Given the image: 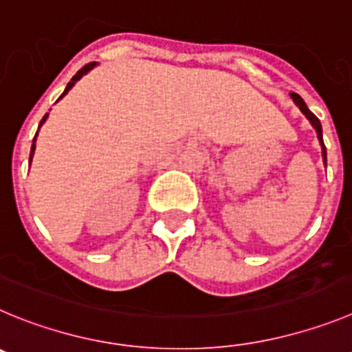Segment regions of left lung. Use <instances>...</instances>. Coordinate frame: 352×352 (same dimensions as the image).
Listing matches in <instances>:
<instances>
[{
    "label": "left lung",
    "mask_w": 352,
    "mask_h": 352,
    "mask_svg": "<svg viewBox=\"0 0 352 352\" xmlns=\"http://www.w3.org/2000/svg\"><path fill=\"white\" fill-rule=\"evenodd\" d=\"M291 98H293L294 103H296V105L300 107V110H302V112L305 113V117L310 121V124L314 126L316 131H318V138H319V142H321V145H322V157H324V163H326V147H324V142H322V128H321V122H319V119L314 116V113H312L309 109H307L305 101H303L302 98L298 96V94H296V93H291Z\"/></svg>",
    "instance_id": "left-lung-1"
}]
</instances>
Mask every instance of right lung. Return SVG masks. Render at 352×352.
<instances>
[{"instance_id":"1","label":"right lung","mask_w":352,"mask_h":352,"mask_svg":"<svg viewBox=\"0 0 352 352\" xmlns=\"http://www.w3.org/2000/svg\"><path fill=\"white\" fill-rule=\"evenodd\" d=\"M94 65H96V63H89V65H85V66H84V68H80V69H78L77 74H75V75H74V78H72V82H68V85H66V89H65V93H63V94H61V98H63V96H65V94H66V93H68V91H69V89H72V87H74V84H75V82H77V80H78V78H80V77H82V75H84V74H87V72H89V69H91V68H93V66H94ZM45 119H47V113H45V117H43V119H42V122H40V126H42V124H43V122H45ZM36 135H38V131H36ZM34 140H36V137H34ZM34 140H33V145H31L30 163H31V157H33V153H34Z\"/></svg>"}]
</instances>
